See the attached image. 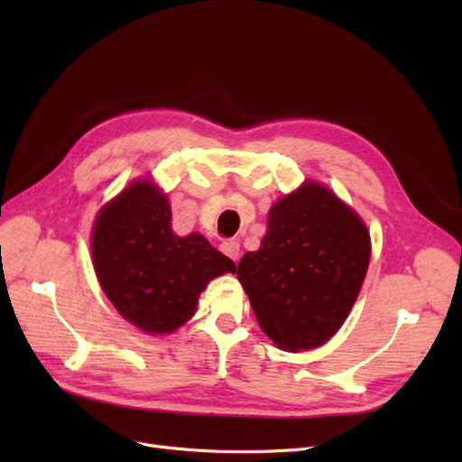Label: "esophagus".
Returning <instances> with one entry per match:
<instances>
[{
	"label": "esophagus",
	"instance_id": "34e87169",
	"mask_svg": "<svg viewBox=\"0 0 462 462\" xmlns=\"http://www.w3.org/2000/svg\"><path fill=\"white\" fill-rule=\"evenodd\" d=\"M219 250L226 256H229L235 263L239 262V256H241V245L236 243V241H223L221 245H219Z\"/></svg>",
	"mask_w": 462,
	"mask_h": 462
}]
</instances>
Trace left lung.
Here are the masks:
<instances>
[{
  "instance_id": "obj_1",
  "label": "left lung",
  "mask_w": 462,
  "mask_h": 462,
  "mask_svg": "<svg viewBox=\"0 0 462 462\" xmlns=\"http://www.w3.org/2000/svg\"><path fill=\"white\" fill-rule=\"evenodd\" d=\"M370 253V233L355 209L306 180L272 206L268 233L241 258L236 277L262 331L283 351H310L343 326Z\"/></svg>"
}]
</instances>
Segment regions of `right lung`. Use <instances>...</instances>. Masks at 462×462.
<instances>
[{
  "label": "right lung",
  "mask_w": 462,
  "mask_h": 462,
  "mask_svg": "<svg viewBox=\"0 0 462 462\" xmlns=\"http://www.w3.org/2000/svg\"><path fill=\"white\" fill-rule=\"evenodd\" d=\"M92 260L106 297L133 326L153 335L189 321L214 277L235 262L200 233L177 236L165 194L148 179L109 200L92 229Z\"/></svg>",
  "instance_id": "add662e5"
}]
</instances>
